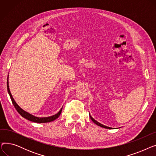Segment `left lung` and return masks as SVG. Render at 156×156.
Here are the masks:
<instances>
[{
  "instance_id": "8db88e82",
  "label": "left lung",
  "mask_w": 156,
  "mask_h": 156,
  "mask_svg": "<svg viewBox=\"0 0 156 156\" xmlns=\"http://www.w3.org/2000/svg\"><path fill=\"white\" fill-rule=\"evenodd\" d=\"M89 115H90V119H92V121L94 122L95 124H96L97 125L99 126H101V127H102V128H107V129H113L112 128L108 127V126H105V125H102V124L100 123V122H99L98 121H97L95 119H94V118L90 116V113H89Z\"/></svg>"
}]
</instances>
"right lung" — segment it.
<instances>
[{
	"label": "right lung",
	"mask_w": 156,
	"mask_h": 156,
	"mask_svg": "<svg viewBox=\"0 0 156 156\" xmlns=\"http://www.w3.org/2000/svg\"><path fill=\"white\" fill-rule=\"evenodd\" d=\"M8 78H9V75H8V76H7V92H8V94H9L10 97H11V101L14 106V108H16V109L17 110V111L19 112V114H20V115L24 118L25 119L29 120V121H33V122H38V123H44V122H51L54 120H55V119H57V118H58L60 114L61 113V111H62V108H61V109L57 112V114H54V115L53 116H49V117H45V118H38V117H36L34 115H32V114L28 113V112L24 111L23 109H21L20 106L18 105V104L16 103L14 101V99H13V97L11 95V93L10 92V90H9V81H8Z\"/></svg>",
	"instance_id": "right-lung-1"
}]
</instances>
